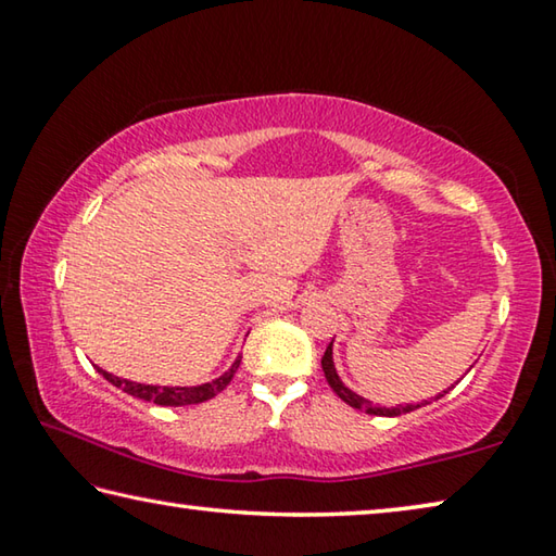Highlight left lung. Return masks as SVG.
Returning a JSON list of instances; mask_svg holds the SVG:
<instances>
[{
  "instance_id": "1",
  "label": "left lung",
  "mask_w": 556,
  "mask_h": 556,
  "mask_svg": "<svg viewBox=\"0 0 556 556\" xmlns=\"http://www.w3.org/2000/svg\"><path fill=\"white\" fill-rule=\"evenodd\" d=\"M321 368H324V375H326V380H328V384H331V390L338 394V397H341L345 404H351L353 409H363V412H368V414H378V417H400V414H407V412H412V409H417V407H421V404H400V407H372V402H368V400H363L361 394H355L353 390H348L345 384L341 382V378H338V372H336V365H333V343H328V348H326V353H324V357H321ZM439 397H444V394H437V400ZM427 404V402H425Z\"/></svg>"
}]
</instances>
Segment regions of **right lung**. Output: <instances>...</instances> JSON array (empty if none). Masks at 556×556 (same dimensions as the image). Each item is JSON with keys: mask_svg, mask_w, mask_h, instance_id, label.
I'll return each instance as SVG.
<instances>
[{"mask_svg": "<svg viewBox=\"0 0 556 556\" xmlns=\"http://www.w3.org/2000/svg\"><path fill=\"white\" fill-rule=\"evenodd\" d=\"M240 368V355L238 361L232 363V368L228 372H223L220 378H215L213 382H205V384H195V388H156V384H142V382H131V380H122L115 378L112 372H105L102 368H98V372L105 378L108 382L115 384V388L125 390L131 397H139L144 402H154V404H162V407H184V404H199L215 397V394L223 392L228 388L232 375L238 372Z\"/></svg>", "mask_w": 556, "mask_h": 556, "instance_id": "add662e5", "label": "right lung"}]
</instances>
